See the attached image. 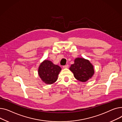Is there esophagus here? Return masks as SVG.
<instances>
[{
  "label": "esophagus",
  "mask_w": 122,
  "mask_h": 122,
  "mask_svg": "<svg viewBox=\"0 0 122 122\" xmlns=\"http://www.w3.org/2000/svg\"><path fill=\"white\" fill-rule=\"evenodd\" d=\"M68 66H69V65H68V64H66V65L63 66V67L64 68H68Z\"/></svg>",
  "instance_id": "34e87169"
}]
</instances>
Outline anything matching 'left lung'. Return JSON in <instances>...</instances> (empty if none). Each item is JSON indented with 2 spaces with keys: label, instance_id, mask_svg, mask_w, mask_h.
Masks as SVG:
<instances>
[{
  "label": "left lung",
  "instance_id": "1",
  "mask_svg": "<svg viewBox=\"0 0 122 122\" xmlns=\"http://www.w3.org/2000/svg\"><path fill=\"white\" fill-rule=\"evenodd\" d=\"M69 69L73 72L75 78L81 82H86L94 74V67L91 62L83 58H77L74 63L71 64Z\"/></svg>",
  "mask_w": 122,
  "mask_h": 122
}]
</instances>
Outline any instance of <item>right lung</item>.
I'll return each instance as SVG.
<instances>
[{
	"instance_id": "right-lung-1",
	"label": "right lung",
	"mask_w": 122,
	"mask_h": 122,
	"mask_svg": "<svg viewBox=\"0 0 122 122\" xmlns=\"http://www.w3.org/2000/svg\"><path fill=\"white\" fill-rule=\"evenodd\" d=\"M61 68L58 65H55L52 61L45 60L42 62L38 69V74L44 83L52 84L58 79V76Z\"/></svg>"
}]
</instances>
